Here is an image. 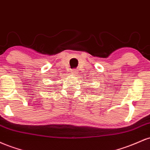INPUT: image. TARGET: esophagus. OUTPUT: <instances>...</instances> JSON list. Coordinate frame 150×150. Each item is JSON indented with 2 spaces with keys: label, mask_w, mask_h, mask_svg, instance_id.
Masks as SVG:
<instances>
[{
  "label": "esophagus",
  "mask_w": 150,
  "mask_h": 150,
  "mask_svg": "<svg viewBox=\"0 0 150 150\" xmlns=\"http://www.w3.org/2000/svg\"><path fill=\"white\" fill-rule=\"evenodd\" d=\"M76 73H77V71H76V70H75V69L71 70V71H70V75H76Z\"/></svg>",
  "instance_id": "esophagus-1"
}]
</instances>
